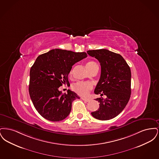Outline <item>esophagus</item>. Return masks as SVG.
Instances as JSON below:
<instances>
[{"instance_id": "1", "label": "esophagus", "mask_w": 159, "mask_h": 159, "mask_svg": "<svg viewBox=\"0 0 159 159\" xmlns=\"http://www.w3.org/2000/svg\"><path fill=\"white\" fill-rule=\"evenodd\" d=\"M81 99L83 100V101H86V102H89V101H90V99L88 98H83V97H82Z\"/></svg>"}]
</instances>
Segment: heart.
<instances>
[{"mask_svg":"<svg viewBox=\"0 0 159 159\" xmlns=\"http://www.w3.org/2000/svg\"><path fill=\"white\" fill-rule=\"evenodd\" d=\"M95 64H97L95 62L89 61L86 64V66L87 69H88ZM71 73H72V71L71 70L70 72V75H71ZM72 89L77 94H79L81 96H86L88 95L89 91L92 89V85L91 84V83H88V82H79L75 83L72 86Z\"/></svg>","mask_w":159,"mask_h":159,"instance_id":"obj_1","label":"heart"}]
</instances>
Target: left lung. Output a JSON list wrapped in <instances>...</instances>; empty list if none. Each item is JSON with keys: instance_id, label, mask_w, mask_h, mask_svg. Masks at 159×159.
I'll return each mask as SVG.
<instances>
[{"instance_id": "1", "label": "left lung", "mask_w": 159, "mask_h": 159, "mask_svg": "<svg viewBox=\"0 0 159 159\" xmlns=\"http://www.w3.org/2000/svg\"><path fill=\"white\" fill-rule=\"evenodd\" d=\"M87 53L97 59L101 67L100 79L94 92L107 96L106 99H95L99 102V108L91 114L101 120L113 119L123 110L130 97V67L120 54L107 49L91 50Z\"/></svg>"}]
</instances>
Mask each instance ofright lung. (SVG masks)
Masks as SVG:
<instances>
[{
	"label": "right lung",
	"instance_id": "right-lung-1",
	"mask_svg": "<svg viewBox=\"0 0 159 159\" xmlns=\"http://www.w3.org/2000/svg\"><path fill=\"white\" fill-rule=\"evenodd\" d=\"M87 56L86 52L55 49L36 58L30 71L29 94L38 113L46 120H64L71 111L72 102L80 98L73 91L62 94L58 88L69 84L72 66Z\"/></svg>",
	"mask_w": 159,
	"mask_h": 159
}]
</instances>
